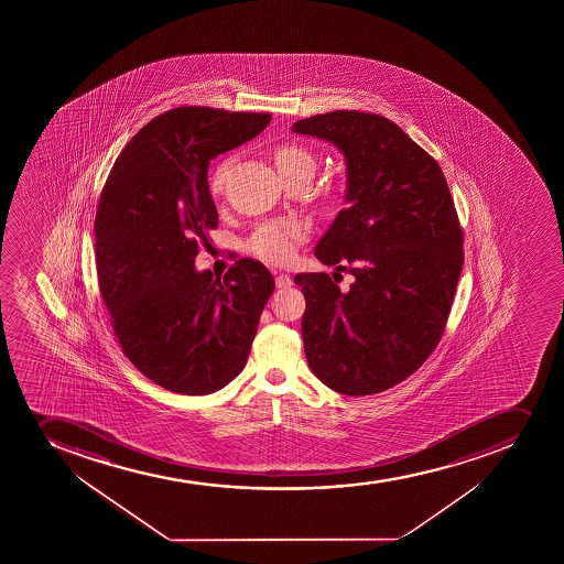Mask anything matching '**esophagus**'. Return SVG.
I'll return each instance as SVG.
<instances>
[{
  "mask_svg": "<svg viewBox=\"0 0 564 564\" xmlns=\"http://www.w3.org/2000/svg\"><path fill=\"white\" fill-rule=\"evenodd\" d=\"M275 286H278V289H289V286H292L291 275L279 273L278 278H275Z\"/></svg>",
  "mask_w": 564,
  "mask_h": 564,
  "instance_id": "obj_1",
  "label": "esophagus"
}]
</instances>
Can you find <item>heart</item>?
Here are the masks:
<instances>
[{"label":"heart","instance_id":"heart-1","mask_svg":"<svg viewBox=\"0 0 564 564\" xmlns=\"http://www.w3.org/2000/svg\"><path fill=\"white\" fill-rule=\"evenodd\" d=\"M273 163L283 178L294 174H313L314 158L305 147L297 143H281L272 152ZM228 167L220 163L213 171L209 180V191L213 196L223 195L224 182H226ZM308 234L307 223L303 220H281V223L264 224L256 229L248 240V251L261 261L270 264H285L296 253V246L305 240Z\"/></svg>","mask_w":564,"mask_h":564}]
</instances>
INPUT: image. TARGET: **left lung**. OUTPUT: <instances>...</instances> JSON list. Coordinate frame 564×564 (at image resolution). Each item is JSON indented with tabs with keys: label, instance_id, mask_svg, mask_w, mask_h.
Returning <instances> with one entry per match:
<instances>
[{
	"label": "left lung",
	"instance_id": "obj_1",
	"mask_svg": "<svg viewBox=\"0 0 564 564\" xmlns=\"http://www.w3.org/2000/svg\"><path fill=\"white\" fill-rule=\"evenodd\" d=\"M296 134L335 143L347 163V207L314 256L351 273H297L308 368L330 390L371 395L415 373L445 333L463 267V231L440 165L379 113L300 119ZM340 275V273H338Z\"/></svg>",
	"mask_w": 564,
	"mask_h": 564
}]
</instances>
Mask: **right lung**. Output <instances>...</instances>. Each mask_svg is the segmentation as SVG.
Masks as SVG:
<instances>
[{"instance_id": "right-lung-1", "label": "right lung", "mask_w": 564, "mask_h": 564, "mask_svg": "<svg viewBox=\"0 0 564 564\" xmlns=\"http://www.w3.org/2000/svg\"><path fill=\"white\" fill-rule=\"evenodd\" d=\"M270 119L173 108L127 143L102 187L94 226L102 302L130 362L174 393L207 395L231 382L272 296V273L253 259H239L223 279L195 270L218 224L209 162Z\"/></svg>"}]
</instances>
